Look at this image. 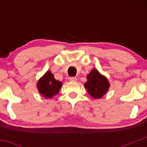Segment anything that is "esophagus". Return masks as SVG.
Returning a JSON list of instances; mask_svg holds the SVG:
<instances>
[{"label": "esophagus", "instance_id": "1", "mask_svg": "<svg viewBox=\"0 0 147 147\" xmlns=\"http://www.w3.org/2000/svg\"><path fill=\"white\" fill-rule=\"evenodd\" d=\"M77 78L76 77H70V78H69V80L70 81V82H76L77 81Z\"/></svg>", "mask_w": 147, "mask_h": 147}]
</instances>
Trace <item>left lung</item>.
I'll return each mask as SVG.
<instances>
[{
	"label": "left lung",
	"instance_id": "8db88e82",
	"mask_svg": "<svg viewBox=\"0 0 147 147\" xmlns=\"http://www.w3.org/2000/svg\"><path fill=\"white\" fill-rule=\"evenodd\" d=\"M84 87L92 97L100 99L109 90V83L106 77L102 75L97 69H92L87 76Z\"/></svg>",
	"mask_w": 147,
	"mask_h": 147
}]
</instances>
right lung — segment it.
Returning a JSON list of instances; mask_svg holds the SVG:
<instances>
[{
  "label": "right lung",
  "mask_w": 147,
  "mask_h": 147,
  "mask_svg": "<svg viewBox=\"0 0 147 147\" xmlns=\"http://www.w3.org/2000/svg\"><path fill=\"white\" fill-rule=\"evenodd\" d=\"M62 85V82L56 80L50 71H47L45 75L38 80L37 87L42 97L52 98L53 96L59 93Z\"/></svg>",
  "instance_id": "add662e5"
}]
</instances>
